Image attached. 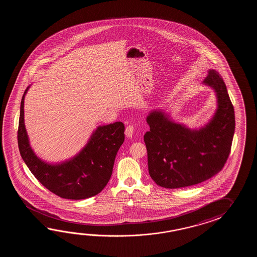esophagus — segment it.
Instances as JSON below:
<instances>
[{
  "label": "esophagus",
  "mask_w": 257,
  "mask_h": 257,
  "mask_svg": "<svg viewBox=\"0 0 257 257\" xmlns=\"http://www.w3.org/2000/svg\"><path fill=\"white\" fill-rule=\"evenodd\" d=\"M125 133H126V136L127 137V138H132L133 133H134V126H132V125H128V126L126 127Z\"/></svg>",
  "instance_id": "1"
}]
</instances>
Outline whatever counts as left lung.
I'll return each instance as SVG.
<instances>
[{
	"label": "left lung",
	"mask_w": 257,
	"mask_h": 257,
	"mask_svg": "<svg viewBox=\"0 0 257 257\" xmlns=\"http://www.w3.org/2000/svg\"><path fill=\"white\" fill-rule=\"evenodd\" d=\"M202 84L213 90L217 103L206 124L190 128L163 109L152 110L146 117L149 174L162 187L175 189L202 183L221 171L229 157L235 131L233 105L218 71L208 70Z\"/></svg>",
	"instance_id": "left-lung-1"
}]
</instances>
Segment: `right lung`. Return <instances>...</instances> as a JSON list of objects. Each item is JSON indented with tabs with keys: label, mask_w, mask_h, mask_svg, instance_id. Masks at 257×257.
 I'll return each instance as SVG.
<instances>
[{
	"label": "right lung",
	"mask_w": 257,
	"mask_h": 257,
	"mask_svg": "<svg viewBox=\"0 0 257 257\" xmlns=\"http://www.w3.org/2000/svg\"><path fill=\"white\" fill-rule=\"evenodd\" d=\"M30 86L23 94L17 135L25 164L47 189L62 198L81 200L97 195L107 185L116 153L125 141L124 124L98 126L74 156L57 163L47 162L34 152L25 125L24 104Z\"/></svg>",
	"instance_id": "1"
}]
</instances>
